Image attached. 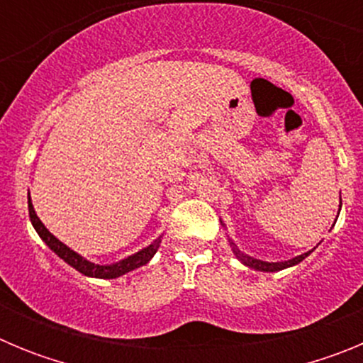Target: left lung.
Here are the masks:
<instances>
[{
  "mask_svg": "<svg viewBox=\"0 0 363 363\" xmlns=\"http://www.w3.org/2000/svg\"><path fill=\"white\" fill-rule=\"evenodd\" d=\"M230 247H233V252L236 255V258H238L243 265H247V267H251V269H256V271H265V272H274V271H281V269L293 267V265L300 264L301 259L306 258V256L311 255V251H309V252H306V255H300L293 259H287V262H262V259H256V258H251V256L243 255L238 247H236V243L230 242Z\"/></svg>",
  "mask_w": 363,
  "mask_h": 363,
  "instance_id": "8db88e82",
  "label": "left lung"
}]
</instances>
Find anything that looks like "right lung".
Listing matches in <instances>:
<instances>
[{
	"mask_svg": "<svg viewBox=\"0 0 363 363\" xmlns=\"http://www.w3.org/2000/svg\"><path fill=\"white\" fill-rule=\"evenodd\" d=\"M28 216H30L32 225H34L36 233L40 234V238L43 240V242L47 243V245H49L50 249H52V251L60 256V258L65 259L70 267H74L76 271H79L82 274H85V277L104 278V280H112V278L121 277V274H125V272L134 271V269L145 265L147 262H149V259L156 255L160 243H162V238L154 240L149 247L142 249V251L136 252V255L129 256V258L121 259V262H118V264L98 265V264H92V262H89V259H85L83 256H79L78 252H74L72 249H69V247L65 245V243L60 242V240H57L54 234H50L49 230H47V227L41 223L40 218L36 216V213H34V207H32V203H30V198H28Z\"/></svg>",
	"mask_w": 363,
	"mask_h": 363,
	"instance_id": "right-lung-1",
	"label": "right lung"
}]
</instances>
